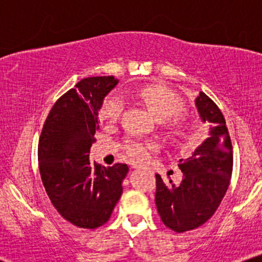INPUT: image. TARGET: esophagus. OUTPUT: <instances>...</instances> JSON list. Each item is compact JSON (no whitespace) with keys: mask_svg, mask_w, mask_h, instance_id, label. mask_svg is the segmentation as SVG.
<instances>
[{"mask_svg":"<svg viewBox=\"0 0 262 262\" xmlns=\"http://www.w3.org/2000/svg\"><path fill=\"white\" fill-rule=\"evenodd\" d=\"M132 167H133V169H139V165H133V166H132Z\"/></svg>","mask_w":262,"mask_h":262,"instance_id":"34e87169","label":"esophagus"}]
</instances>
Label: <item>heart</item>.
<instances>
[{
    "label": "heart",
    "mask_w": 262,
    "mask_h": 262,
    "mask_svg": "<svg viewBox=\"0 0 262 262\" xmlns=\"http://www.w3.org/2000/svg\"><path fill=\"white\" fill-rule=\"evenodd\" d=\"M137 95L159 119L161 121L169 119L166 125L171 133L173 135L182 134L183 122L179 113H181L183 110V104L175 93L161 86H145L138 90ZM123 108H124V102L121 96L111 95L102 104L101 117L107 121H114L121 116ZM156 148L158 145L154 141L134 139V138L125 141V151L134 160H145Z\"/></svg>",
    "instance_id": "heart-1"
}]
</instances>
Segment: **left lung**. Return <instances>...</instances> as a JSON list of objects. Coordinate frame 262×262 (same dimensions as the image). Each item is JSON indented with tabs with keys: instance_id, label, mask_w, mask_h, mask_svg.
I'll list each match as a JSON object with an SVG mask.
<instances>
[{
	"instance_id": "obj_1",
	"label": "left lung",
	"mask_w": 262,
	"mask_h": 262,
	"mask_svg": "<svg viewBox=\"0 0 262 262\" xmlns=\"http://www.w3.org/2000/svg\"><path fill=\"white\" fill-rule=\"evenodd\" d=\"M194 104L201 121L209 125L208 138L192 156L180 159V185L164 182L156 173V208L162 223L176 233L196 229L214 214L233 171V146L223 113L203 92Z\"/></svg>"
}]
</instances>
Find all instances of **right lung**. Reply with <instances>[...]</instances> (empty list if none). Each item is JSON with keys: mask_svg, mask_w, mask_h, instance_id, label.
Returning a JSON list of instances; mask_svg holds the SVG:
<instances>
[{"mask_svg": "<svg viewBox=\"0 0 262 262\" xmlns=\"http://www.w3.org/2000/svg\"><path fill=\"white\" fill-rule=\"evenodd\" d=\"M117 83L113 76L81 80L55 102L39 138L45 191L60 215L79 228L95 229L108 222L129 170L125 164L104 167L90 160L98 111Z\"/></svg>", "mask_w": 262, "mask_h": 262, "instance_id": "right-lung-1", "label": "right lung"}]
</instances>
